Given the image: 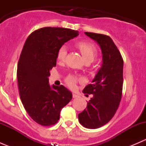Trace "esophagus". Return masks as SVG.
I'll use <instances>...</instances> for the list:
<instances>
[{"instance_id":"34e87169","label":"esophagus","mask_w":146,"mask_h":146,"mask_svg":"<svg viewBox=\"0 0 146 146\" xmlns=\"http://www.w3.org/2000/svg\"><path fill=\"white\" fill-rule=\"evenodd\" d=\"M78 95L77 94L73 93V98H78Z\"/></svg>"}]
</instances>
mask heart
I'll use <instances>...</instances> for the list:
<instances>
[{
	"mask_svg": "<svg viewBox=\"0 0 146 146\" xmlns=\"http://www.w3.org/2000/svg\"><path fill=\"white\" fill-rule=\"evenodd\" d=\"M78 48L81 52V54L83 57L85 62H91L92 63L95 59L97 56V50L95 48V46L92 44L88 43V42H80L78 44ZM68 48L66 46H62L59 48L57 52V59L58 61H64L67 55ZM77 79L73 76H70L68 78L67 84L70 87L74 86L75 83L76 82Z\"/></svg>",
	"mask_w": 146,
	"mask_h": 146,
	"instance_id": "b5f03b06",
	"label": "heart"
}]
</instances>
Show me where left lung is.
Returning <instances> with one entry per match:
<instances>
[{
	"label": "left lung",
	"instance_id": "8db88e82",
	"mask_svg": "<svg viewBox=\"0 0 146 146\" xmlns=\"http://www.w3.org/2000/svg\"><path fill=\"white\" fill-rule=\"evenodd\" d=\"M85 34L98 44L102 56V66L92 84L82 90L93 97L87 104V108L78 114L80 124L95 129L108 123L118 109L123 88V61L110 36L92 32Z\"/></svg>",
	"mask_w": 146,
	"mask_h": 146
}]
</instances>
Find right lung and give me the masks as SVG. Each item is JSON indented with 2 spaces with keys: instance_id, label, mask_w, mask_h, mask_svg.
I'll return each instance as SVG.
<instances>
[{
  "instance_id": "1",
  "label": "right lung",
  "mask_w": 146,
  "mask_h": 146,
  "mask_svg": "<svg viewBox=\"0 0 146 146\" xmlns=\"http://www.w3.org/2000/svg\"><path fill=\"white\" fill-rule=\"evenodd\" d=\"M78 35L66 28L43 27L32 32L23 46L17 70L20 97L29 117L42 126L58 122L61 110L72 99L64 85L50 86L48 77L58 50Z\"/></svg>"
}]
</instances>
